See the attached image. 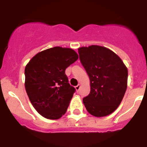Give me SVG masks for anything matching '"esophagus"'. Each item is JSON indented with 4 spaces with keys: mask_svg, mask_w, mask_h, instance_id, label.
<instances>
[{
    "mask_svg": "<svg viewBox=\"0 0 147 147\" xmlns=\"http://www.w3.org/2000/svg\"><path fill=\"white\" fill-rule=\"evenodd\" d=\"M80 87H81V86H80V84H79V85H76V86L75 87V88H76V90H77V91H79V90H80Z\"/></svg>",
    "mask_w": 147,
    "mask_h": 147,
    "instance_id": "obj_1",
    "label": "esophagus"
}]
</instances>
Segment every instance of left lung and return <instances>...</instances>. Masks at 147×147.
Listing matches in <instances>:
<instances>
[{
	"label": "left lung",
	"mask_w": 147,
	"mask_h": 147,
	"mask_svg": "<svg viewBox=\"0 0 147 147\" xmlns=\"http://www.w3.org/2000/svg\"><path fill=\"white\" fill-rule=\"evenodd\" d=\"M78 51L90 82V92L83 103L94 116L110 115L119 107L127 90V67L117 54L105 47L90 45Z\"/></svg>",
	"instance_id": "8db88e82"
}]
</instances>
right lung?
Here are the masks:
<instances>
[{
    "label": "right lung",
    "mask_w": 147,
    "mask_h": 147,
    "mask_svg": "<svg viewBox=\"0 0 147 147\" xmlns=\"http://www.w3.org/2000/svg\"><path fill=\"white\" fill-rule=\"evenodd\" d=\"M78 58L73 49L54 47L36 54L26 66L27 95L43 117L59 119L67 111L76 89L68 83L65 69Z\"/></svg>",
    "instance_id": "obj_1"
}]
</instances>
